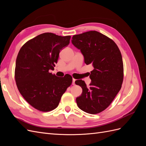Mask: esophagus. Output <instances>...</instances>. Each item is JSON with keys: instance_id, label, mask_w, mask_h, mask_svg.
Instances as JSON below:
<instances>
[{"instance_id": "34e87169", "label": "esophagus", "mask_w": 146, "mask_h": 146, "mask_svg": "<svg viewBox=\"0 0 146 146\" xmlns=\"http://www.w3.org/2000/svg\"><path fill=\"white\" fill-rule=\"evenodd\" d=\"M75 82H76V79L73 78V79H72V85H75Z\"/></svg>"}]
</instances>
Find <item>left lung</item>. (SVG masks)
I'll use <instances>...</instances> for the list:
<instances>
[{"label": "left lung", "instance_id": "left-lung-1", "mask_svg": "<svg viewBox=\"0 0 146 146\" xmlns=\"http://www.w3.org/2000/svg\"><path fill=\"white\" fill-rule=\"evenodd\" d=\"M73 45L81 50L85 63L91 64L90 86L83 80L75 82L82 88V95L76 99L78 108L90 114L103 111L120 91L123 79L122 55L111 39L97 31L74 35Z\"/></svg>", "mask_w": 146, "mask_h": 146}]
</instances>
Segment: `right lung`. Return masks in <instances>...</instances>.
Instances as JSON below:
<instances>
[{
    "instance_id": "obj_1",
    "label": "right lung",
    "mask_w": 146,
    "mask_h": 146,
    "mask_svg": "<svg viewBox=\"0 0 146 146\" xmlns=\"http://www.w3.org/2000/svg\"><path fill=\"white\" fill-rule=\"evenodd\" d=\"M70 39V36L44 33L26 42L17 56L15 77L17 89L25 100L39 111L55 109L72 82L69 74L60 78L49 72Z\"/></svg>"
}]
</instances>
